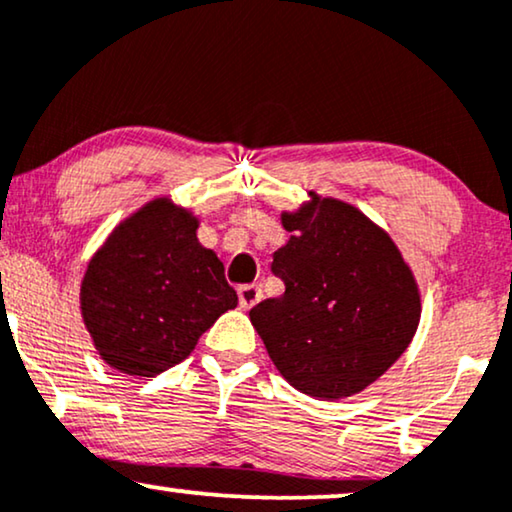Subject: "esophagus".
I'll use <instances>...</instances> for the list:
<instances>
[{
	"instance_id": "obj_1",
	"label": "esophagus",
	"mask_w": 512,
	"mask_h": 512,
	"mask_svg": "<svg viewBox=\"0 0 512 512\" xmlns=\"http://www.w3.org/2000/svg\"><path fill=\"white\" fill-rule=\"evenodd\" d=\"M262 299V290L257 285H241L238 288V302H241L243 309H252Z\"/></svg>"
}]
</instances>
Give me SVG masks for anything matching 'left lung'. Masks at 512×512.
Instances as JSON below:
<instances>
[{"instance_id":"1","label":"left lung","mask_w":512,"mask_h":512,"mask_svg":"<svg viewBox=\"0 0 512 512\" xmlns=\"http://www.w3.org/2000/svg\"><path fill=\"white\" fill-rule=\"evenodd\" d=\"M281 222L290 241L274 252L281 297L250 309L276 370L311 398L339 400L374 384L417 332L421 295L384 229L358 208L320 199Z\"/></svg>"}]
</instances>
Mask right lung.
I'll list each match as a JSON object with an SVG mask.
<instances>
[{
  "instance_id": "obj_1",
  "label": "right lung",
  "mask_w": 512,
  "mask_h": 512,
  "mask_svg": "<svg viewBox=\"0 0 512 512\" xmlns=\"http://www.w3.org/2000/svg\"><path fill=\"white\" fill-rule=\"evenodd\" d=\"M199 220L154 199L119 224L81 281V316L100 358L131 377L182 363L238 304L224 264L196 238Z\"/></svg>"
}]
</instances>
